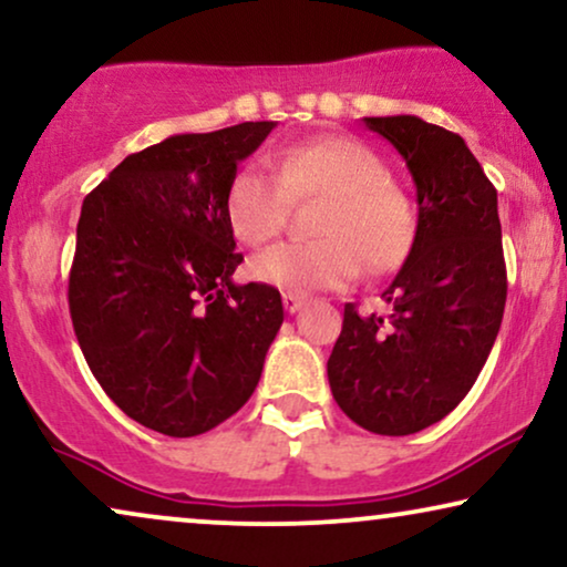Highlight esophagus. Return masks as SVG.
<instances>
[{
    "label": "esophagus",
    "instance_id": "obj_1",
    "mask_svg": "<svg viewBox=\"0 0 567 567\" xmlns=\"http://www.w3.org/2000/svg\"><path fill=\"white\" fill-rule=\"evenodd\" d=\"M305 297H299V293H284V307H286V312L289 315H293V312H299L301 307H305Z\"/></svg>",
    "mask_w": 567,
    "mask_h": 567
}]
</instances>
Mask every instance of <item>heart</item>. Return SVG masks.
Here are the masks:
<instances>
[{"label":"heart","mask_w":567,"mask_h":567,"mask_svg":"<svg viewBox=\"0 0 567 567\" xmlns=\"http://www.w3.org/2000/svg\"><path fill=\"white\" fill-rule=\"evenodd\" d=\"M326 197L320 241H284L249 260L257 284L289 293L347 286L364 270L385 276L403 266L416 241V213L391 182L385 161L354 137L326 135L278 153L276 172L241 166L226 195L231 231L245 245L274 239L293 203Z\"/></svg>","instance_id":"b5f03b06"}]
</instances>
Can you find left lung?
<instances>
[{"label":"left lung","instance_id":"left-lung-1","mask_svg":"<svg viewBox=\"0 0 567 567\" xmlns=\"http://www.w3.org/2000/svg\"><path fill=\"white\" fill-rule=\"evenodd\" d=\"M406 161L416 185V241L388 286L385 315L343 307L328 359L343 414L374 435H414L463 401L503 322L497 189L461 135L419 116H364Z\"/></svg>","mask_w":567,"mask_h":567}]
</instances>
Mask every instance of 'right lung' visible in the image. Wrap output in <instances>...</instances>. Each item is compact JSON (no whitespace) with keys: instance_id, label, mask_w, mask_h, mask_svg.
<instances>
[{"instance_id":"right-lung-1","label":"right lung","mask_w":567,"mask_h":567,"mask_svg":"<svg viewBox=\"0 0 567 567\" xmlns=\"http://www.w3.org/2000/svg\"><path fill=\"white\" fill-rule=\"evenodd\" d=\"M274 127L172 135L83 200L68 293L78 343L109 399L161 435L195 437L237 414L284 322L278 289L234 284L226 216L239 161Z\"/></svg>"}]
</instances>
